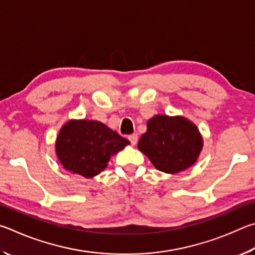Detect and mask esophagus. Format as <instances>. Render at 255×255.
Returning <instances> with one entry per match:
<instances>
[{"mask_svg": "<svg viewBox=\"0 0 255 255\" xmlns=\"http://www.w3.org/2000/svg\"><path fill=\"white\" fill-rule=\"evenodd\" d=\"M128 140H130L132 145H135L136 142H137V135L136 134H132V135L128 136Z\"/></svg>", "mask_w": 255, "mask_h": 255, "instance_id": "esophagus-1", "label": "esophagus"}]
</instances>
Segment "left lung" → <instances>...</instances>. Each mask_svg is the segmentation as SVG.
Listing matches in <instances>:
<instances>
[{"mask_svg":"<svg viewBox=\"0 0 255 255\" xmlns=\"http://www.w3.org/2000/svg\"><path fill=\"white\" fill-rule=\"evenodd\" d=\"M137 148L160 171L177 173L193 166L203 149L197 127L182 116L154 115Z\"/></svg>","mask_w":255,"mask_h":255,"instance_id":"obj_1","label":"left lung"}]
</instances>
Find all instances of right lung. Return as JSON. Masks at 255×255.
<instances>
[{
	"label": "right lung",
	"mask_w": 255,
	"mask_h": 255,
	"mask_svg": "<svg viewBox=\"0 0 255 255\" xmlns=\"http://www.w3.org/2000/svg\"><path fill=\"white\" fill-rule=\"evenodd\" d=\"M130 141L98 121L70 120L61 128L56 153L68 171L93 178L106 168L111 157Z\"/></svg>",
	"instance_id": "add662e5"
}]
</instances>
